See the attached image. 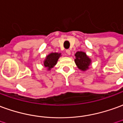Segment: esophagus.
<instances>
[{"label":"esophagus","instance_id":"esophagus-1","mask_svg":"<svg viewBox=\"0 0 123 123\" xmlns=\"http://www.w3.org/2000/svg\"><path fill=\"white\" fill-rule=\"evenodd\" d=\"M66 53H67V55L68 56L70 55V50H66Z\"/></svg>","mask_w":123,"mask_h":123}]
</instances>
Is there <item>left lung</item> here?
I'll return each instance as SVG.
<instances>
[{"instance_id":"left-lung-1","label":"left lung","mask_w":123,"mask_h":123,"mask_svg":"<svg viewBox=\"0 0 123 123\" xmlns=\"http://www.w3.org/2000/svg\"><path fill=\"white\" fill-rule=\"evenodd\" d=\"M74 55V62L77 67L82 71H86L88 70L90 65L91 64V59L88 57V56L86 55V54L82 51H77Z\"/></svg>"}]
</instances>
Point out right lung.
I'll return each instance as SVG.
<instances>
[{"instance_id": "right-lung-1", "label": "right lung", "mask_w": 123, "mask_h": 123, "mask_svg": "<svg viewBox=\"0 0 123 123\" xmlns=\"http://www.w3.org/2000/svg\"><path fill=\"white\" fill-rule=\"evenodd\" d=\"M61 56V53H51L46 56L44 61V65L47 68V70H50L55 66L59 59Z\"/></svg>"}]
</instances>
